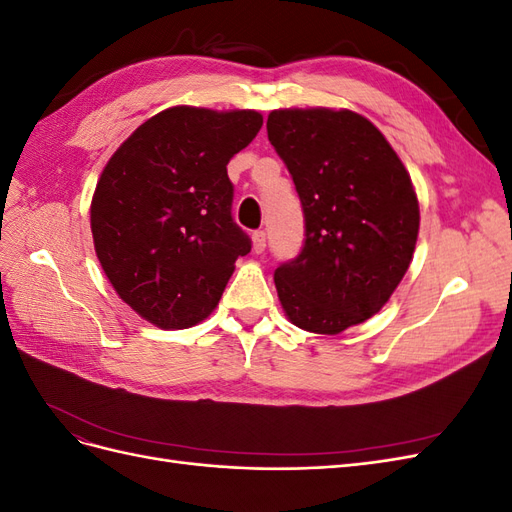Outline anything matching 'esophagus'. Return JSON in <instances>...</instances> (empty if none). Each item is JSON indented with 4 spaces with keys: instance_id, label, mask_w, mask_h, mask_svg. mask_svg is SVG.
<instances>
[{
    "instance_id": "34e87169",
    "label": "esophagus",
    "mask_w": 512,
    "mask_h": 512,
    "mask_svg": "<svg viewBox=\"0 0 512 512\" xmlns=\"http://www.w3.org/2000/svg\"><path fill=\"white\" fill-rule=\"evenodd\" d=\"M252 247H254L256 254L265 252V247H267V235H265V232H262V230L254 232V235H252Z\"/></svg>"
}]
</instances>
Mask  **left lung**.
Segmentation results:
<instances>
[{
  "instance_id": "obj_1",
  "label": "left lung",
  "mask_w": 512,
  "mask_h": 512,
  "mask_svg": "<svg viewBox=\"0 0 512 512\" xmlns=\"http://www.w3.org/2000/svg\"><path fill=\"white\" fill-rule=\"evenodd\" d=\"M267 134L305 218L301 254L275 269L277 297L294 327L337 335L404 280L421 224L412 179L374 123L346 108H280Z\"/></svg>"
}]
</instances>
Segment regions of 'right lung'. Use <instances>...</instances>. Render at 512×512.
<instances>
[{"mask_svg":"<svg viewBox=\"0 0 512 512\" xmlns=\"http://www.w3.org/2000/svg\"><path fill=\"white\" fill-rule=\"evenodd\" d=\"M262 128L256 111L173 106L113 153L91 198V235L115 292L160 329L205 320L252 241L232 220L230 158Z\"/></svg>","mask_w":512,"mask_h":512,"instance_id":"add662e5","label":"right lung"}]
</instances>
